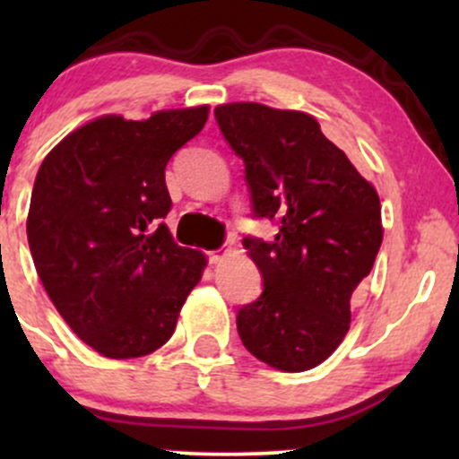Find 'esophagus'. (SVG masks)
Listing matches in <instances>:
<instances>
[{"label":"esophagus","instance_id":"obj_1","mask_svg":"<svg viewBox=\"0 0 459 459\" xmlns=\"http://www.w3.org/2000/svg\"><path fill=\"white\" fill-rule=\"evenodd\" d=\"M226 252H229L226 247H220V250L209 252V263H213V265H215V263H220L226 256Z\"/></svg>","mask_w":459,"mask_h":459}]
</instances>
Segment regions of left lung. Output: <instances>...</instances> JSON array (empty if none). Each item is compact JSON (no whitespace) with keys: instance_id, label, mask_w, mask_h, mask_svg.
Listing matches in <instances>:
<instances>
[{"instance_id":"obj_1","label":"left lung","mask_w":459,"mask_h":459,"mask_svg":"<svg viewBox=\"0 0 459 459\" xmlns=\"http://www.w3.org/2000/svg\"><path fill=\"white\" fill-rule=\"evenodd\" d=\"M244 160L252 215L278 224L272 241L244 237L263 293L237 313L252 356L281 371L321 365L350 330L351 299L382 246V207L313 116L261 103L215 108Z\"/></svg>"}]
</instances>
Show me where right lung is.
Masks as SVG:
<instances>
[{
    "instance_id": "1",
    "label": "right lung",
    "mask_w": 459,
    "mask_h": 459,
    "mask_svg": "<svg viewBox=\"0 0 459 459\" xmlns=\"http://www.w3.org/2000/svg\"><path fill=\"white\" fill-rule=\"evenodd\" d=\"M209 108L146 120L101 116L68 134L40 163L28 241L57 313L108 358H140L172 336L203 252L175 244L166 166L203 131Z\"/></svg>"
}]
</instances>
